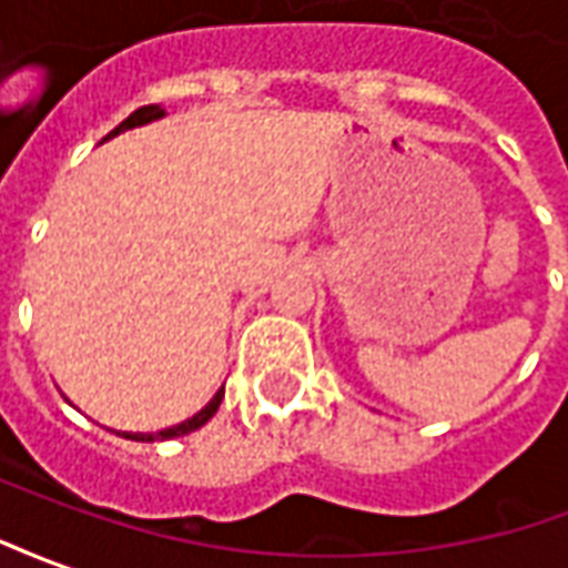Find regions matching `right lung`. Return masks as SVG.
<instances>
[{
	"label": "right lung",
	"instance_id": "obj_1",
	"mask_svg": "<svg viewBox=\"0 0 568 568\" xmlns=\"http://www.w3.org/2000/svg\"><path fill=\"white\" fill-rule=\"evenodd\" d=\"M163 114H165V111L160 109V105H142V109L132 111L130 118L123 120L120 126H114V130H111L109 135H105V139H111V135H118V132H123V130H132V126H142V123H151V120L163 118ZM105 139H102V142H105ZM221 399H223V390L217 393V396H214V399H211V403L205 405V408H202L199 415H193V417H190V420H184V424L172 426V429H163V433H153V436H144V433H123V438H132V442H153V438H156V442H165V438L187 436V433L199 429V426H202V424H209L211 417H214V412L221 408Z\"/></svg>",
	"mask_w": 568,
	"mask_h": 568
}]
</instances>
